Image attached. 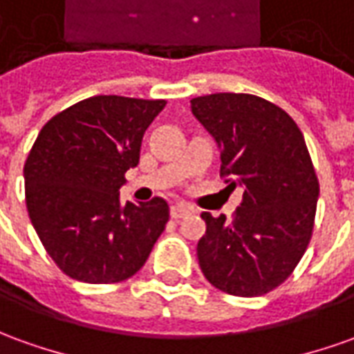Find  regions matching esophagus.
Listing matches in <instances>:
<instances>
[{
    "label": "esophagus",
    "instance_id": "34e87169",
    "mask_svg": "<svg viewBox=\"0 0 354 354\" xmlns=\"http://www.w3.org/2000/svg\"><path fill=\"white\" fill-rule=\"evenodd\" d=\"M191 214V208H187L185 204H173L171 206V218L173 219H181L185 216Z\"/></svg>",
    "mask_w": 354,
    "mask_h": 354
}]
</instances>
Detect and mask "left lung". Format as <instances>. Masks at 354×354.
I'll use <instances>...</instances> for the list:
<instances>
[{"mask_svg": "<svg viewBox=\"0 0 354 354\" xmlns=\"http://www.w3.org/2000/svg\"><path fill=\"white\" fill-rule=\"evenodd\" d=\"M191 111L218 145L221 175L245 191L231 221L202 212V274L223 293H268L291 275L312 237L320 187L303 133L281 107L252 94L201 96Z\"/></svg>", "mask_w": 354, "mask_h": 354, "instance_id": "obj_1", "label": "left lung"}]
</instances>
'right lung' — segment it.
Wrapping results in <instances>:
<instances>
[{
	"label": "right lung",
	"mask_w": 354,
	"mask_h": 354,
	"mask_svg": "<svg viewBox=\"0 0 354 354\" xmlns=\"http://www.w3.org/2000/svg\"><path fill=\"white\" fill-rule=\"evenodd\" d=\"M165 100L94 96L50 119L24 163L26 208L44 248L84 283L135 275L169 219L163 198L121 202L148 125Z\"/></svg>",
	"instance_id": "obj_1"
}]
</instances>
